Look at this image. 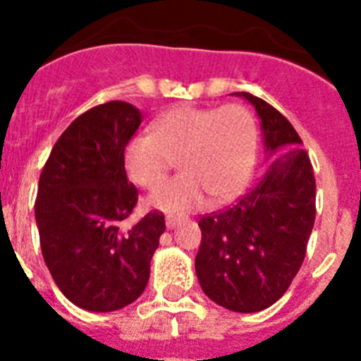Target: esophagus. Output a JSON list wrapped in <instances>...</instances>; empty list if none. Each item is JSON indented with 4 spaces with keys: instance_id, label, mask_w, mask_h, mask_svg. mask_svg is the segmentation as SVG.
<instances>
[{
    "instance_id": "34e87169",
    "label": "esophagus",
    "mask_w": 361,
    "mask_h": 361,
    "mask_svg": "<svg viewBox=\"0 0 361 361\" xmlns=\"http://www.w3.org/2000/svg\"><path fill=\"white\" fill-rule=\"evenodd\" d=\"M178 222H180V219H177V216H166V228L168 229L177 228Z\"/></svg>"
}]
</instances>
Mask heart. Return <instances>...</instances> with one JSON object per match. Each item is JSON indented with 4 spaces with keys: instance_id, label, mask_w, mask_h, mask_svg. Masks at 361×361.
<instances>
[{
    "instance_id": "b5f03b06",
    "label": "heart",
    "mask_w": 361,
    "mask_h": 361,
    "mask_svg": "<svg viewBox=\"0 0 361 361\" xmlns=\"http://www.w3.org/2000/svg\"><path fill=\"white\" fill-rule=\"evenodd\" d=\"M257 142V123L242 104H180L155 121L153 135L130 137L123 164L132 183L152 190L178 159L183 175L153 191L148 206L183 215L204 206L208 195L215 202L235 199L253 173Z\"/></svg>"
}]
</instances>
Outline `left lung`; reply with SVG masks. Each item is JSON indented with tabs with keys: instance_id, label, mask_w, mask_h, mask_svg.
Segmentation results:
<instances>
[{
	"instance_id": "left-lung-1",
	"label": "left lung",
	"mask_w": 361,
	"mask_h": 361,
	"mask_svg": "<svg viewBox=\"0 0 361 361\" xmlns=\"http://www.w3.org/2000/svg\"><path fill=\"white\" fill-rule=\"evenodd\" d=\"M231 95L253 104L267 159L277 157L235 206L199 220L195 273L215 304L258 312L288 291L304 262L317 215V183L293 124L264 99L247 92Z\"/></svg>"
}]
</instances>
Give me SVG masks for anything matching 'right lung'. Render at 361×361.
<instances>
[{
  "instance_id": "add662e5",
  "label": "right lung",
  "mask_w": 361,
  "mask_h": 361,
  "mask_svg": "<svg viewBox=\"0 0 361 361\" xmlns=\"http://www.w3.org/2000/svg\"><path fill=\"white\" fill-rule=\"evenodd\" d=\"M141 123L133 104H99L63 132L41 171L36 224L44 264L63 295L86 311H117L142 295L166 229L161 212L121 228L137 204L123 152Z\"/></svg>"
}]
</instances>
